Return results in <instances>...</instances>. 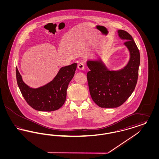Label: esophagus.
I'll use <instances>...</instances> for the list:
<instances>
[{
  "instance_id": "obj_1",
  "label": "esophagus",
  "mask_w": 159,
  "mask_h": 159,
  "mask_svg": "<svg viewBox=\"0 0 159 159\" xmlns=\"http://www.w3.org/2000/svg\"><path fill=\"white\" fill-rule=\"evenodd\" d=\"M77 67L80 70H83L84 68V63L83 62H80L77 65Z\"/></svg>"
}]
</instances>
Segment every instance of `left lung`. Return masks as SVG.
<instances>
[{
  "instance_id": "left-lung-1",
  "label": "left lung",
  "mask_w": 159,
  "mask_h": 159,
  "mask_svg": "<svg viewBox=\"0 0 159 159\" xmlns=\"http://www.w3.org/2000/svg\"><path fill=\"white\" fill-rule=\"evenodd\" d=\"M119 36L126 40L125 45L130 54L127 66L117 71H108L100 61H88L90 71L87 80L91 97L101 108H116L122 105L131 95L136 86L140 64V53L131 35L119 30Z\"/></svg>"
}]
</instances>
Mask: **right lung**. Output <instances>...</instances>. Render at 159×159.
I'll return each mask as SVG.
<instances>
[{
	"label": "right lung",
	"mask_w": 159,
	"mask_h": 159,
	"mask_svg": "<svg viewBox=\"0 0 159 159\" xmlns=\"http://www.w3.org/2000/svg\"><path fill=\"white\" fill-rule=\"evenodd\" d=\"M76 68V63L62 67L52 81L38 89L30 88L24 83L16 68L17 84L23 97L33 108L42 111H55L64 104L68 84L74 76Z\"/></svg>",
	"instance_id": "add662e5"
}]
</instances>
